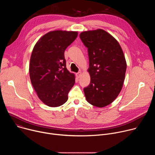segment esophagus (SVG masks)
<instances>
[{"mask_svg":"<svg viewBox=\"0 0 155 155\" xmlns=\"http://www.w3.org/2000/svg\"><path fill=\"white\" fill-rule=\"evenodd\" d=\"M81 72H78V73H77V74H76V75H77V78H80V77H81Z\"/></svg>","mask_w":155,"mask_h":155,"instance_id":"34e87169","label":"esophagus"}]
</instances>
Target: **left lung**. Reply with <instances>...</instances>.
<instances>
[{"instance_id": "obj_1", "label": "left lung", "mask_w": 155, "mask_h": 155, "mask_svg": "<svg viewBox=\"0 0 155 155\" xmlns=\"http://www.w3.org/2000/svg\"><path fill=\"white\" fill-rule=\"evenodd\" d=\"M80 37L87 48L90 84L84 88L87 102L104 107L113 102L123 85L126 61L118 41L101 29L83 31Z\"/></svg>"}]
</instances>
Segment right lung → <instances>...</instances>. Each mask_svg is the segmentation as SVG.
<instances>
[{"label":"right lung","mask_w":155,"mask_h":155,"mask_svg":"<svg viewBox=\"0 0 155 155\" xmlns=\"http://www.w3.org/2000/svg\"><path fill=\"white\" fill-rule=\"evenodd\" d=\"M77 31L56 30L43 35L33 48L29 63L31 81L40 100L51 107L67 102L75 77L66 68L64 51Z\"/></svg>","instance_id":"add662e5"}]
</instances>
